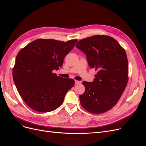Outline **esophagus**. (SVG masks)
I'll return each instance as SVG.
<instances>
[{"instance_id": "34e87169", "label": "esophagus", "mask_w": 146, "mask_h": 146, "mask_svg": "<svg viewBox=\"0 0 146 146\" xmlns=\"http://www.w3.org/2000/svg\"><path fill=\"white\" fill-rule=\"evenodd\" d=\"M74 83H75V84L78 85V84H81V81H74Z\"/></svg>"}]
</instances>
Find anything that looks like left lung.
<instances>
[{"label":"left lung","mask_w":146,"mask_h":146,"mask_svg":"<svg viewBox=\"0 0 146 146\" xmlns=\"http://www.w3.org/2000/svg\"><path fill=\"white\" fill-rule=\"evenodd\" d=\"M76 46L86 55L88 65L97 70L92 82L83 81L81 106L91 113L111 110L119 101L128 82L126 52L113 38L95 35L79 41Z\"/></svg>","instance_id":"8db88e82"}]
</instances>
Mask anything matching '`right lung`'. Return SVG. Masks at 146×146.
I'll return each mask as SVG.
<instances>
[{
    "instance_id": "obj_1",
    "label": "right lung",
    "mask_w": 146,
    "mask_h": 146,
    "mask_svg": "<svg viewBox=\"0 0 146 146\" xmlns=\"http://www.w3.org/2000/svg\"><path fill=\"white\" fill-rule=\"evenodd\" d=\"M77 41L64 42L38 39L19 52L13 78L20 96L31 109L41 112H50L63 103L74 81L57 76L52 71L61 67L65 57Z\"/></svg>"
}]
</instances>
